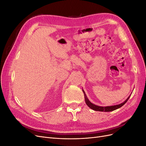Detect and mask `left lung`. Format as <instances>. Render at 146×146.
Listing matches in <instances>:
<instances>
[{
  "mask_svg": "<svg viewBox=\"0 0 146 146\" xmlns=\"http://www.w3.org/2000/svg\"><path fill=\"white\" fill-rule=\"evenodd\" d=\"M83 92V94L84 96H85V102L86 104V105L89 107L90 108H91L92 110H94V111H105V112H109V111H114V110H117L119 108H121V107L124 105L127 100H129V99L130 98V97L131 95H130L129 97H128V98L123 102V103H121L119 105H113V106H108V107H100V106H98V105H96L95 104H92L91 102L89 100V99H88L87 96L85 94V91H84L83 90H82Z\"/></svg>",
  "mask_w": 146,
  "mask_h": 146,
  "instance_id": "left-lung-1",
  "label": "left lung"
}]
</instances>
